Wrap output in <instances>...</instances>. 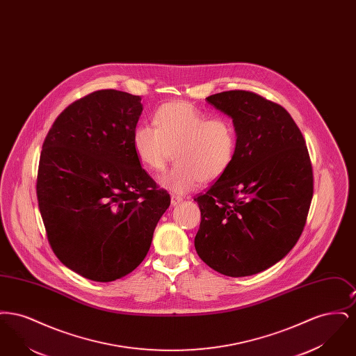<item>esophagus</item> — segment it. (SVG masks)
<instances>
[{
    "instance_id": "1",
    "label": "esophagus",
    "mask_w": 356,
    "mask_h": 356,
    "mask_svg": "<svg viewBox=\"0 0 356 356\" xmlns=\"http://www.w3.org/2000/svg\"><path fill=\"white\" fill-rule=\"evenodd\" d=\"M183 202V197L181 196H177V195H172L170 196V203L175 207V205H179V204Z\"/></svg>"
}]
</instances>
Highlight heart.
I'll list each match as a JSON object with an SVG mask.
<instances>
[{
  "mask_svg": "<svg viewBox=\"0 0 356 356\" xmlns=\"http://www.w3.org/2000/svg\"><path fill=\"white\" fill-rule=\"evenodd\" d=\"M154 125L136 127L134 148L140 163L153 172L165 170L175 154V165L159 179L170 192L188 193L200 181L219 179L234 163L237 132L229 118H209L188 102H167L156 111Z\"/></svg>",
  "mask_w": 356,
  "mask_h": 356,
  "instance_id": "obj_1",
  "label": "heart"
}]
</instances>
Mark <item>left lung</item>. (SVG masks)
I'll use <instances>...</instances> for the list:
<instances>
[{
	"instance_id": "obj_1",
	"label": "left lung",
	"mask_w": 356,
	"mask_h": 356,
	"mask_svg": "<svg viewBox=\"0 0 356 356\" xmlns=\"http://www.w3.org/2000/svg\"><path fill=\"white\" fill-rule=\"evenodd\" d=\"M237 132L232 165L195 199L202 212L195 248L207 266L231 277L280 261L303 232L314 193L305 138L279 104L247 90L205 99Z\"/></svg>"
}]
</instances>
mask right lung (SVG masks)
Returning a JSON list of instances; mask_svg holds the SVG:
<instances>
[{
    "label": "right lung",
    "instance_id": "right-lung-1",
    "mask_svg": "<svg viewBox=\"0 0 356 356\" xmlns=\"http://www.w3.org/2000/svg\"><path fill=\"white\" fill-rule=\"evenodd\" d=\"M138 96L104 89L56 119L40 156L37 199L58 260L93 282H113L144 260L170 196L141 168L134 132Z\"/></svg>",
    "mask_w": 356,
    "mask_h": 356
}]
</instances>
